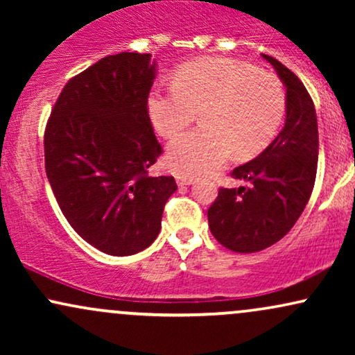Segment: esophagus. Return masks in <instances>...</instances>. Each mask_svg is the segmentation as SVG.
I'll return each instance as SVG.
<instances>
[{
	"label": "esophagus",
	"instance_id": "esophagus-1",
	"mask_svg": "<svg viewBox=\"0 0 355 355\" xmlns=\"http://www.w3.org/2000/svg\"><path fill=\"white\" fill-rule=\"evenodd\" d=\"M177 183H178V187H189V185H191V183H193V178H191V177H178Z\"/></svg>",
	"mask_w": 355,
	"mask_h": 355
}]
</instances>
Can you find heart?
I'll list each match as a JSON object with an SVG mask.
<instances>
[{"mask_svg":"<svg viewBox=\"0 0 355 355\" xmlns=\"http://www.w3.org/2000/svg\"><path fill=\"white\" fill-rule=\"evenodd\" d=\"M146 108L164 138L177 137L198 112L202 126L175 138L166 150L173 173L198 177L225 165L232 155L248 160L263 152L284 121L285 92L270 73L207 56L182 64L170 87H153Z\"/></svg>","mask_w":355,"mask_h":355,"instance_id":"obj_1","label":"heart"}]
</instances>
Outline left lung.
<instances>
[{"label":"left lung","instance_id":"1","mask_svg":"<svg viewBox=\"0 0 355 355\" xmlns=\"http://www.w3.org/2000/svg\"><path fill=\"white\" fill-rule=\"evenodd\" d=\"M274 67L285 87V123L259 157L237 166L232 177L247 182L239 189H220L209 209L211 235L240 254L274 245L291 232L311 198L319 160V130L311 95L279 60Z\"/></svg>","mask_w":355,"mask_h":355}]
</instances>
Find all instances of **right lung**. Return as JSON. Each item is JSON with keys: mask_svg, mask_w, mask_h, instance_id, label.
<instances>
[{"mask_svg": "<svg viewBox=\"0 0 355 355\" xmlns=\"http://www.w3.org/2000/svg\"><path fill=\"white\" fill-rule=\"evenodd\" d=\"M157 61L118 53L64 85L44 132V166L68 223L108 255L145 250L162 229L173 177H148L162 146L148 116Z\"/></svg>", "mask_w": 355, "mask_h": 355, "instance_id": "1", "label": "right lung"}]
</instances>
